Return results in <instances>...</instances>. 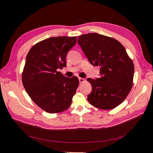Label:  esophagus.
<instances>
[{
	"label": "esophagus",
	"instance_id": "1",
	"mask_svg": "<svg viewBox=\"0 0 153 153\" xmlns=\"http://www.w3.org/2000/svg\"><path fill=\"white\" fill-rule=\"evenodd\" d=\"M78 80H79L80 84H82V83H84L85 82L84 78H78Z\"/></svg>",
	"mask_w": 153,
	"mask_h": 153
}]
</instances>
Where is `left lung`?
<instances>
[{
	"instance_id": "8db88e82",
	"label": "left lung",
	"mask_w": 153,
	"mask_h": 153,
	"mask_svg": "<svg viewBox=\"0 0 153 153\" xmlns=\"http://www.w3.org/2000/svg\"><path fill=\"white\" fill-rule=\"evenodd\" d=\"M78 43L90 63L100 68V78H88L92 91L89 102L96 108L111 110L123 102L133 82L134 64L123 45L113 38L98 33L78 37Z\"/></svg>"
}]
</instances>
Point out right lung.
<instances>
[{
    "label": "right lung",
    "instance_id": "1",
    "mask_svg": "<svg viewBox=\"0 0 153 153\" xmlns=\"http://www.w3.org/2000/svg\"><path fill=\"white\" fill-rule=\"evenodd\" d=\"M76 43V36L52 37L34 45L27 55L22 84L31 100L48 113L62 112L72 103L79 80L57 71L66 66V55Z\"/></svg>",
    "mask_w": 153,
    "mask_h": 153
}]
</instances>
